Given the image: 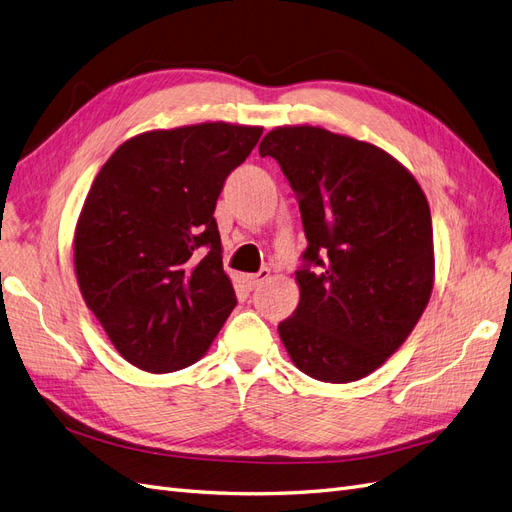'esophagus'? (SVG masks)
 Masks as SVG:
<instances>
[{
  "instance_id": "34e87169",
  "label": "esophagus",
  "mask_w": 512,
  "mask_h": 512,
  "mask_svg": "<svg viewBox=\"0 0 512 512\" xmlns=\"http://www.w3.org/2000/svg\"><path fill=\"white\" fill-rule=\"evenodd\" d=\"M269 275H271V271H269V269H260L258 273L245 275V284H247V288L254 290V288H258L262 282H267V280H269Z\"/></svg>"
}]
</instances>
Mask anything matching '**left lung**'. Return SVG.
<instances>
[{"mask_svg":"<svg viewBox=\"0 0 512 512\" xmlns=\"http://www.w3.org/2000/svg\"><path fill=\"white\" fill-rule=\"evenodd\" d=\"M295 191L308 247L301 297L278 325L293 364L327 383L377 370L433 290V224L424 191L385 150L321 127H278L258 146Z\"/></svg>","mask_w":512,"mask_h":512,"instance_id":"obj_1","label":"left lung"}]
</instances>
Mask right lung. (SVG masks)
<instances>
[{"label":"right lung","instance_id":"right-lung-1","mask_svg":"<svg viewBox=\"0 0 512 512\" xmlns=\"http://www.w3.org/2000/svg\"><path fill=\"white\" fill-rule=\"evenodd\" d=\"M260 135L228 122L148 131L94 178L75 228L77 282L129 364H196L237 306L213 213Z\"/></svg>","mask_w":512,"mask_h":512}]
</instances>
